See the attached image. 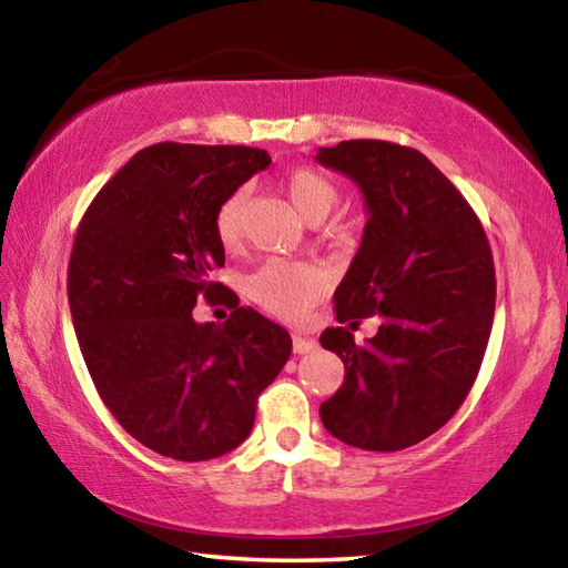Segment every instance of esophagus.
I'll return each instance as SVG.
<instances>
[{"label": "esophagus", "instance_id": "1", "mask_svg": "<svg viewBox=\"0 0 568 568\" xmlns=\"http://www.w3.org/2000/svg\"><path fill=\"white\" fill-rule=\"evenodd\" d=\"M318 348V341L311 338V335H303V333H295L293 335V351L297 355H305V353H313Z\"/></svg>", "mask_w": 568, "mask_h": 568}]
</instances>
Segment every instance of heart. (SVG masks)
Wrapping results in <instances>:
<instances>
[{
	"mask_svg": "<svg viewBox=\"0 0 568 568\" xmlns=\"http://www.w3.org/2000/svg\"><path fill=\"white\" fill-rule=\"evenodd\" d=\"M285 192L291 197L305 223L318 225L331 215V210L338 205L341 192L338 185L323 172L313 168H301L287 175ZM245 205L247 192L235 190L233 195L223 200L215 215V233L225 247H235L243 240L245 230ZM323 291V277L311 265L273 261L265 263L261 271L247 281V293L253 301L281 318H301L307 307L315 303V297Z\"/></svg>",
	"mask_w": 568,
	"mask_h": 568,
	"instance_id": "b5f03b06",
	"label": "heart"
}]
</instances>
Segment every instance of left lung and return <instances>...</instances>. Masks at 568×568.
<instances>
[{
	"instance_id": "8db88e82",
	"label": "left lung",
	"mask_w": 568,
	"mask_h": 568,
	"mask_svg": "<svg viewBox=\"0 0 568 568\" xmlns=\"http://www.w3.org/2000/svg\"><path fill=\"white\" fill-rule=\"evenodd\" d=\"M315 160L351 178L368 223L335 291V318L354 329L378 314L363 346L347 328L321 335L345 381L321 403L328 434L363 450H400L444 426L466 400L496 311L494 257L466 197L418 150L345 140Z\"/></svg>"
}]
</instances>
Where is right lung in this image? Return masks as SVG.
I'll return each mask as SVG.
<instances>
[{
    "mask_svg": "<svg viewBox=\"0 0 568 568\" xmlns=\"http://www.w3.org/2000/svg\"><path fill=\"white\" fill-rule=\"evenodd\" d=\"M271 165L237 145L160 142L104 185L77 227L67 297L100 398L142 446L175 460L237 448L255 400L291 358L293 341L230 291L225 323H197V297L223 285L215 233L223 200Z\"/></svg>",
    "mask_w": 568,
    "mask_h": 568,
    "instance_id": "obj_1",
    "label": "right lung"
}]
</instances>
